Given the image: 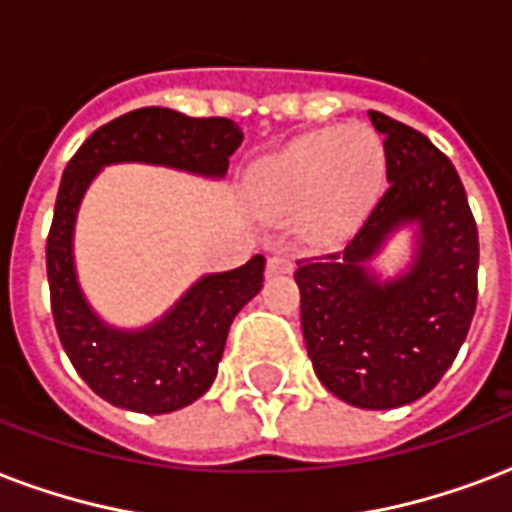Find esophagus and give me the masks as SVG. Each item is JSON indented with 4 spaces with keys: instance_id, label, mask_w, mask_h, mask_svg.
Instances as JSON below:
<instances>
[{
    "instance_id": "1",
    "label": "esophagus",
    "mask_w": 512,
    "mask_h": 512,
    "mask_svg": "<svg viewBox=\"0 0 512 512\" xmlns=\"http://www.w3.org/2000/svg\"><path fill=\"white\" fill-rule=\"evenodd\" d=\"M292 268H295V263H292L290 255H271L268 257V276H276V273H290Z\"/></svg>"
}]
</instances>
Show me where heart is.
<instances>
[{"instance_id": "obj_1", "label": "heart", "mask_w": 512, "mask_h": 512, "mask_svg": "<svg viewBox=\"0 0 512 512\" xmlns=\"http://www.w3.org/2000/svg\"><path fill=\"white\" fill-rule=\"evenodd\" d=\"M384 147L365 126L300 136L257 163L249 198L273 220L298 217L314 244H333L357 228L384 179Z\"/></svg>"}]
</instances>
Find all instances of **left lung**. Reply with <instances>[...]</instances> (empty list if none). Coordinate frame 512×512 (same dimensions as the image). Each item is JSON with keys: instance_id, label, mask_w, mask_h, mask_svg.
I'll list each match as a JSON object with an SVG mask.
<instances>
[{"instance_id": "obj_1", "label": "left lung", "mask_w": 512, "mask_h": 512, "mask_svg": "<svg viewBox=\"0 0 512 512\" xmlns=\"http://www.w3.org/2000/svg\"><path fill=\"white\" fill-rule=\"evenodd\" d=\"M384 136L386 190L346 247L298 260L300 325L314 373L338 400L389 411L432 392L462 349L478 300V228L454 163L427 136L368 112ZM400 229L412 257H375Z\"/></svg>"}]
</instances>
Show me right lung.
Listing matches in <instances>:
<instances>
[{"instance_id":"add662e5","label":"right lung","mask_w":512,"mask_h":512,"mask_svg":"<svg viewBox=\"0 0 512 512\" xmlns=\"http://www.w3.org/2000/svg\"><path fill=\"white\" fill-rule=\"evenodd\" d=\"M241 142V128L228 117L144 107L93 131L66 166L48 236L50 306L74 370L117 408L158 416L209 392L233 319L263 290L265 257L255 255L233 271L204 273L150 325H109L85 298L74 263V225L85 193L99 171L115 163L225 179Z\"/></svg>"}]
</instances>
